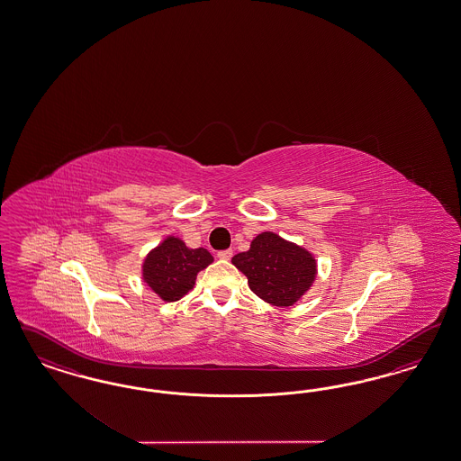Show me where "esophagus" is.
<instances>
[{"instance_id":"1","label":"esophagus","mask_w":461,"mask_h":461,"mask_svg":"<svg viewBox=\"0 0 461 461\" xmlns=\"http://www.w3.org/2000/svg\"><path fill=\"white\" fill-rule=\"evenodd\" d=\"M231 257H233V250L218 251V258H221V260H230Z\"/></svg>"}]
</instances>
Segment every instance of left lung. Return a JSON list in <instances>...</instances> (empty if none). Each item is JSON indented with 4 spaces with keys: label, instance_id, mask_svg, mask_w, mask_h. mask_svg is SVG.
<instances>
[{
    "label": "left lung",
    "instance_id": "left-lung-1",
    "mask_svg": "<svg viewBox=\"0 0 461 461\" xmlns=\"http://www.w3.org/2000/svg\"><path fill=\"white\" fill-rule=\"evenodd\" d=\"M231 262L247 276L251 291L274 306H293L316 277L314 257L270 231L260 233L250 250Z\"/></svg>",
    "mask_w": 461,
    "mask_h": 461
}]
</instances>
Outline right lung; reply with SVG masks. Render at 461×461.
Listing matches in <instances>:
<instances>
[{
	"label": "right lung",
	"instance_id": "obj_1",
	"mask_svg": "<svg viewBox=\"0 0 461 461\" xmlns=\"http://www.w3.org/2000/svg\"><path fill=\"white\" fill-rule=\"evenodd\" d=\"M212 262L206 249H187L179 238L168 237L143 262V280L166 303L179 301L194 285L195 276Z\"/></svg>",
	"mask_w": 461,
	"mask_h": 461
}]
</instances>
